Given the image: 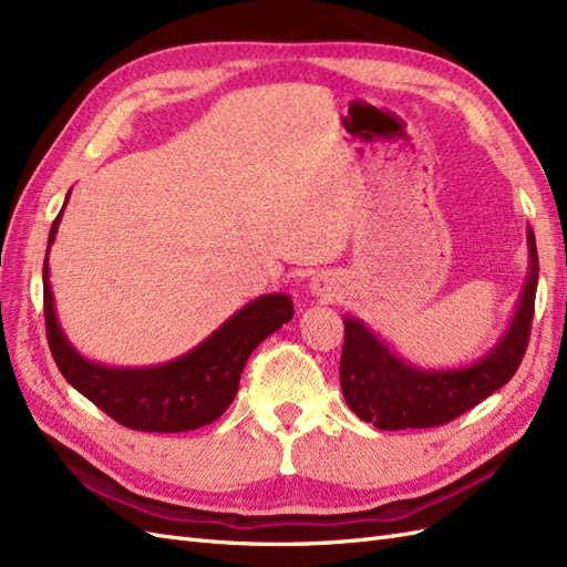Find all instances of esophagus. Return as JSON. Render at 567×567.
<instances>
[{
    "label": "esophagus",
    "mask_w": 567,
    "mask_h": 567,
    "mask_svg": "<svg viewBox=\"0 0 567 567\" xmlns=\"http://www.w3.org/2000/svg\"><path fill=\"white\" fill-rule=\"evenodd\" d=\"M310 293L321 300H333L338 296V286L331 277H326V274H317V277L310 279Z\"/></svg>",
    "instance_id": "esophagus-1"
}]
</instances>
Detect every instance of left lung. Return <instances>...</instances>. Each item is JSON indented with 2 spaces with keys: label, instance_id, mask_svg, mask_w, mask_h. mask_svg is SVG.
<instances>
[{
  "label": "left lung",
  "instance_id": "8db88e82",
  "mask_svg": "<svg viewBox=\"0 0 567 567\" xmlns=\"http://www.w3.org/2000/svg\"><path fill=\"white\" fill-rule=\"evenodd\" d=\"M539 260L535 231L527 227V277L506 331L466 367L425 369L411 364L359 317H342L346 346L340 357L342 398L354 414L379 431L435 427L466 414L468 409L506 385L518 371L527 348Z\"/></svg>",
  "mask_w": 567,
  "mask_h": 567
}]
</instances>
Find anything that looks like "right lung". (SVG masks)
Instances as JSON below:
<instances>
[{
	"mask_svg": "<svg viewBox=\"0 0 567 567\" xmlns=\"http://www.w3.org/2000/svg\"><path fill=\"white\" fill-rule=\"evenodd\" d=\"M71 192L65 194L63 208ZM63 208L49 229L42 267L44 319L51 354L63 379L111 419L132 431L184 433L208 425L234 402L244 367L265 338L293 319L288 293H269L236 310L196 348L156 367H111L78 352L56 315L49 281V250L56 241Z\"/></svg>",
	"mask_w": 567,
	"mask_h": 567,
	"instance_id": "add662e5",
	"label": "right lung"
}]
</instances>
